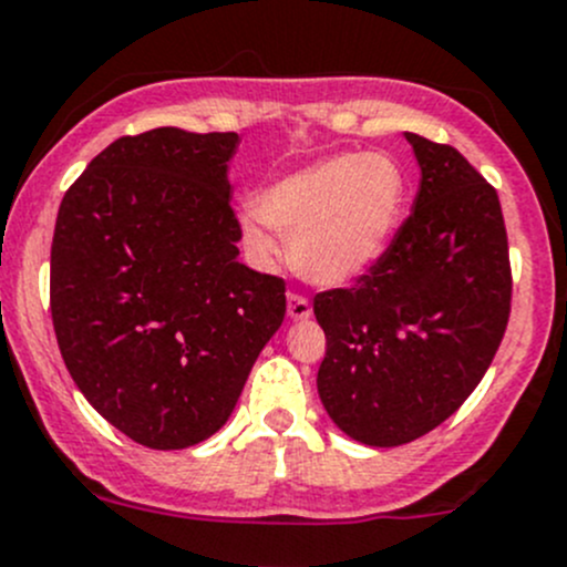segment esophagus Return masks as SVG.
Wrapping results in <instances>:
<instances>
[{"label": "esophagus", "instance_id": "34e87169", "mask_svg": "<svg viewBox=\"0 0 567 567\" xmlns=\"http://www.w3.org/2000/svg\"><path fill=\"white\" fill-rule=\"evenodd\" d=\"M288 316L293 320H305L312 316V305L307 296L301 293H288Z\"/></svg>", "mask_w": 567, "mask_h": 567}]
</instances>
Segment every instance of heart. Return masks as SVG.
Segmentation results:
<instances>
[{
  "label": "heart",
  "mask_w": 567,
  "mask_h": 567,
  "mask_svg": "<svg viewBox=\"0 0 567 567\" xmlns=\"http://www.w3.org/2000/svg\"><path fill=\"white\" fill-rule=\"evenodd\" d=\"M409 181L386 153H340L282 175L255 197L244 241L260 260L277 257L267 225L288 236L293 262L318 285H342L362 274L403 219Z\"/></svg>",
  "instance_id": "heart-1"
}]
</instances>
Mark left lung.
I'll return each mask as SVG.
<instances>
[{"mask_svg": "<svg viewBox=\"0 0 567 567\" xmlns=\"http://www.w3.org/2000/svg\"><path fill=\"white\" fill-rule=\"evenodd\" d=\"M414 210L353 288L316 296L318 394L340 431L398 447L442 425L483 381L511 318L513 271L496 188L453 145L405 134Z\"/></svg>", "mask_w": 567, "mask_h": 567, "instance_id": "left-lung-1", "label": "left lung"}]
</instances>
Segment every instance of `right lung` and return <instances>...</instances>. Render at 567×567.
<instances>
[{"label":"right lung","mask_w":567,"mask_h":567,"mask_svg":"<svg viewBox=\"0 0 567 567\" xmlns=\"http://www.w3.org/2000/svg\"><path fill=\"white\" fill-rule=\"evenodd\" d=\"M236 145L233 131L120 136L56 214V346L93 409L151 450L214 436L285 318V279L238 260Z\"/></svg>","instance_id":"1"}]
</instances>
